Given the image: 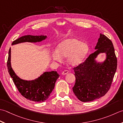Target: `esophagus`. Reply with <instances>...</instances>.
<instances>
[{
	"label": "esophagus",
	"mask_w": 123,
	"mask_h": 123,
	"mask_svg": "<svg viewBox=\"0 0 123 123\" xmlns=\"http://www.w3.org/2000/svg\"><path fill=\"white\" fill-rule=\"evenodd\" d=\"M68 72H69V71H68V70H65V71H64L63 72H62V75H66L67 73H68Z\"/></svg>",
	"instance_id": "esophagus-1"
}]
</instances>
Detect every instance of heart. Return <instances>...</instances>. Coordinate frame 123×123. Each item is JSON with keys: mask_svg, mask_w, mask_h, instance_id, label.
I'll list each match as a JSON object with an SVG mask.
<instances>
[{"mask_svg": "<svg viewBox=\"0 0 123 123\" xmlns=\"http://www.w3.org/2000/svg\"><path fill=\"white\" fill-rule=\"evenodd\" d=\"M89 51L88 46L76 38L62 41L57 46V51L53 52L54 61L61 62L62 57H67V62L71 66H77L84 61Z\"/></svg>", "mask_w": 123, "mask_h": 123, "instance_id": "heart-1", "label": "heart"}]
</instances>
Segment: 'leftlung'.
I'll use <instances>...</instances> for the list:
<instances>
[{"label": "left lung", "mask_w": 123, "mask_h": 123, "mask_svg": "<svg viewBox=\"0 0 123 123\" xmlns=\"http://www.w3.org/2000/svg\"><path fill=\"white\" fill-rule=\"evenodd\" d=\"M95 49L83 62L73 68L76 80L73 91L82 102L92 101L105 96L111 88L117 69V57L111 40L100 34ZM100 53L106 54V60L101 63L95 61Z\"/></svg>", "instance_id": "1"}]
</instances>
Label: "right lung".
I'll use <instances>...</instances> for the list:
<instances>
[{"label":"right lung","mask_w":123,"mask_h":123,"mask_svg":"<svg viewBox=\"0 0 123 123\" xmlns=\"http://www.w3.org/2000/svg\"><path fill=\"white\" fill-rule=\"evenodd\" d=\"M46 36H33L27 35L20 37L12 42V45L22 42H37L43 40ZM11 49L9 50L7 60V68L10 76L12 79L19 93L26 99L35 102H41L46 100L54 90L55 83L59 75L56 71L46 72L38 78L32 81L21 79L15 73L11 67Z\"/></svg>","instance_id":"1"}]
</instances>
